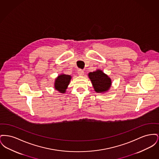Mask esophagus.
<instances>
[{
	"label": "esophagus",
	"mask_w": 159,
	"mask_h": 159,
	"mask_svg": "<svg viewBox=\"0 0 159 159\" xmlns=\"http://www.w3.org/2000/svg\"><path fill=\"white\" fill-rule=\"evenodd\" d=\"M77 74L79 75V76H83L84 75V71H83L81 69H79L77 70Z\"/></svg>",
	"instance_id": "1"
}]
</instances>
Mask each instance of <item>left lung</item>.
<instances>
[{
	"mask_svg": "<svg viewBox=\"0 0 159 159\" xmlns=\"http://www.w3.org/2000/svg\"><path fill=\"white\" fill-rule=\"evenodd\" d=\"M94 91L97 93H104L109 91L111 86V78L101 70H97L88 74Z\"/></svg>",
	"mask_w": 159,
	"mask_h": 159,
	"instance_id": "left-lung-1",
	"label": "left lung"
}]
</instances>
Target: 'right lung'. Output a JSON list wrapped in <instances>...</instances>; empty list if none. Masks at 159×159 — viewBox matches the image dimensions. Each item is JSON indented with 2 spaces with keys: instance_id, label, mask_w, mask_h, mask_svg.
<instances>
[{
  "instance_id": "1",
  "label": "right lung",
  "mask_w": 159,
  "mask_h": 159,
  "mask_svg": "<svg viewBox=\"0 0 159 159\" xmlns=\"http://www.w3.org/2000/svg\"><path fill=\"white\" fill-rule=\"evenodd\" d=\"M71 79V76L68 75L61 74L55 79L54 82V88L60 93H66Z\"/></svg>"
}]
</instances>
